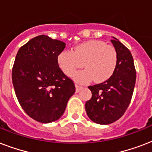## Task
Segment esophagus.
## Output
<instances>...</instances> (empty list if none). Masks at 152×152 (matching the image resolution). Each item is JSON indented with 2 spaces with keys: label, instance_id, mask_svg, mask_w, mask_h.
Listing matches in <instances>:
<instances>
[{
  "label": "esophagus",
  "instance_id": "1",
  "mask_svg": "<svg viewBox=\"0 0 152 152\" xmlns=\"http://www.w3.org/2000/svg\"><path fill=\"white\" fill-rule=\"evenodd\" d=\"M81 89H82V87H81V86L76 84V92H79V91H80Z\"/></svg>",
  "mask_w": 152,
  "mask_h": 152
}]
</instances>
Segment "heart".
Here are the masks:
<instances>
[{"mask_svg":"<svg viewBox=\"0 0 152 152\" xmlns=\"http://www.w3.org/2000/svg\"><path fill=\"white\" fill-rule=\"evenodd\" d=\"M57 63L66 76L72 75L83 64L85 69L72 76L78 83H88L92 79L96 83H102L110 78L115 71L118 54L113 46L102 41L91 40L76 46L72 51L60 53Z\"/></svg>","mask_w":152,"mask_h":152,"instance_id":"obj_1","label":"heart"}]
</instances>
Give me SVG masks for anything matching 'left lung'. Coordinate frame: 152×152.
<instances>
[{
  "instance_id": "obj_1",
  "label": "left lung",
  "mask_w": 152,
  "mask_h": 152,
  "mask_svg": "<svg viewBox=\"0 0 152 152\" xmlns=\"http://www.w3.org/2000/svg\"><path fill=\"white\" fill-rule=\"evenodd\" d=\"M118 63L113 74L105 82L88 88L92 97L85 104L88 118L100 125H108L121 118L129 105L136 83V69L129 49L112 37Z\"/></svg>"
}]
</instances>
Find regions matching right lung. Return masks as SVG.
Here are the masks:
<instances>
[{
	"label": "right lung",
	"mask_w": 152,
	"mask_h": 152,
	"mask_svg": "<svg viewBox=\"0 0 152 152\" xmlns=\"http://www.w3.org/2000/svg\"><path fill=\"white\" fill-rule=\"evenodd\" d=\"M64 48L63 42L39 35L23 45L15 57L12 73L15 95L23 110L39 122L58 120L76 91L57 63Z\"/></svg>",
	"instance_id": "add662e5"
}]
</instances>
